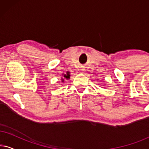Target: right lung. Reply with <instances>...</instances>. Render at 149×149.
I'll list each match as a JSON object with an SVG mask.
<instances>
[{"label":"right lung","mask_w":149,"mask_h":149,"mask_svg":"<svg viewBox=\"0 0 149 149\" xmlns=\"http://www.w3.org/2000/svg\"><path fill=\"white\" fill-rule=\"evenodd\" d=\"M70 75L69 74V72H66V74H63V77H64V79H70ZM64 78H62V82H64Z\"/></svg>","instance_id":"1"}]
</instances>
